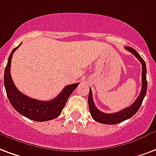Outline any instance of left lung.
I'll list each match as a JSON object with an SVG mask.
<instances>
[{
	"mask_svg": "<svg viewBox=\"0 0 156 156\" xmlns=\"http://www.w3.org/2000/svg\"><path fill=\"white\" fill-rule=\"evenodd\" d=\"M125 49L129 52H131V54H133L137 58V59L141 63V65H142V87H141V91H140V93L138 96L136 100L134 101L130 107H126V108L118 112H115V113H104V112L98 110L94 104L92 90L90 88L89 94H88V107H89L90 113H91V116L93 119L99 123L107 124V125H113V124H117L120 122H124L125 120L131 118V116H133L136 113L137 111L139 110L140 105L142 103L143 99L146 97V91H147L146 62L133 48L126 46V47H125Z\"/></svg>",
	"mask_w": 156,
	"mask_h": 156,
	"instance_id": "obj_1",
	"label": "left lung"
}]
</instances>
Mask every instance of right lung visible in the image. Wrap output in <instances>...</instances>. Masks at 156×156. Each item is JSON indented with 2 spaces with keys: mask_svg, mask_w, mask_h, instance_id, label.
<instances>
[{
  "mask_svg": "<svg viewBox=\"0 0 156 156\" xmlns=\"http://www.w3.org/2000/svg\"><path fill=\"white\" fill-rule=\"evenodd\" d=\"M20 44L21 43L10 53L7 65L5 69L4 85L8 99L11 106L20 114L29 119L35 122H46L55 119L61 114L69 97L78 87V83L66 86L55 98L50 101H39L24 95L17 89L10 75V63L12 55Z\"/></svg>",
  "mask_w": 156,
  "mask_h": 156,
  "instance_id": "1",
  "label": "right lung"
}]
</instances>
